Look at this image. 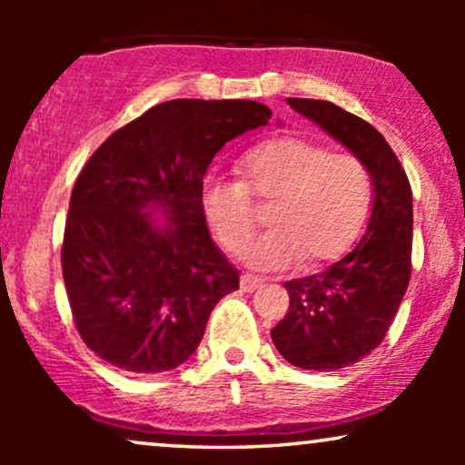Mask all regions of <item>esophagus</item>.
I'll list each match as a JSON object with an SVG mask.
<instances>
[{
  "instance_id": "1",
  "label": "esophagus",
  "mask_w": 465,
  "mask_h": 465,
  "mask_svg": "<svg viewBox=\"0 0 465 465\" xmlns=\"http://www.w3.org/2000/svg\"><path fill=\"white\" fill-rule=\"evenodd\" d=\"M260 286H262V280H260V277H253V275H242V277H240V288H242L244 292L258 291Z\"/></svg>"
}]
</instances>
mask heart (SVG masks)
I'll return each mask as SVG.
<instances>
[{
  "mask_svg": "<svg viewBox=\"0 0 465 465\" xmlns=\"http://www.w3.org/2000/svg\"><path fill=\"white\" fill-rule=\"evenodd\" d=\"M371 199L373 179L361 157L302 135L262 143L244 159L242 181L207 179L201 196L212 232L232 255L257 231V205H274V229L244 253L262 271L332 262L359 238Z\"/></svg>",
  "mask_w": 465,
  "mask_h": 465,
  "instance_id": "heart-1",
  "label": "heart"
}]
</instances>
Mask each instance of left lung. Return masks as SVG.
I'll list each match as a JSON object with an SVG mask.
<instances>
[{
	"label": "left lung",
	"instance_id": "obj_1",
	"mask_svg": "<svg viewBox=\"0 0 465 465\" xmlns=\"http://www.w3.org/2000/svg\"><path fill=\"white\" fill-rule=\"evenodd\" d=\"M370 168L373 210L361 242L323 273L286 282V317L271 330L291 365L334 371L382 343L411 280L413 194L402 163L370 122L328 100L288 98Z\"/></svg>",
	"mask_w": 465,
	"mask_h": 465
}]
</instances>
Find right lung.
<instances>
[{"instance_id":"1","label":"right lung","mask_w":465,"mask_h":465,"mask_svg":"<svg viewBox=\"0 0 465 465\" xmlns=\"http://www.w3.org/2000/svg\"><path fill=\"white\" fill-rule=\"evenodd\" d=\"M271 120L253 100H170L111 133L74 183L61 264L80 339L131 373L174 370L238 288L212 242L203 177L214 154ZM143 206L171 223L154 226Z\"/></svg>"}]
</instances>
